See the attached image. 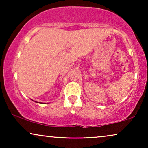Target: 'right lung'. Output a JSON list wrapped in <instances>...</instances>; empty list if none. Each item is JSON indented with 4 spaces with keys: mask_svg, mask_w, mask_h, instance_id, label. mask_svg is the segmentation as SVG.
Wrapping results in <instances>:
<instances>
[{
    "mask_svg": "<svg viewBox=\"0 0 148 148\" xmlns=\"http://www.w3.org/2000/svg\"><path fill=\"white\" fill-rule=\"evenodd\" d=\"M39 103H40V102H39ZM41 104H44V103H42V102H41Z\"/></svg>",
    "mask_w": 148,
    "mask_h": 148,
    "instance_id": "obj_1",
    "label": "right lung"
}]
</instances>
